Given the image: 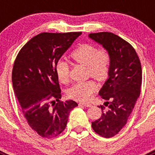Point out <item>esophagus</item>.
<instances>
[{
    "mask_svg": "<svg viewBox=\"0 0 155 155\" xmlns=\"http://www.w3.org/2000/svg\"><path fill=\"white\" fill-rule=\"evenodd\" d=\"M81 105H84V106H85V107H91V104L89 103V102H81V103H80Z\"/></svg>",
    "mask_w": 155,
    "mask_h": 155,
    "instance_id": "obj_1",
    "label": "esophagus"
}]
</instances>
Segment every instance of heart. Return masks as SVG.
I'll return each mask as SVG.
<instances>
[{"mask_svg":"<svg viewBox=\"0 0 155 155\" xmlns=\"http://www.w3.org/2000/svg\"><path fill=\"white\" fill-rule=\"evenodd\" d=\"M71 57L79 64L87 66V73L97 81H105L109 75L112 57L105 48L99 49L93 44L83 43L75 48ZM56 74L61 83L67 84L70 79L69 64L64 60H59L56 64ZM97 85L92 80L76 83L68 90V94L73 99L88 101L96 91Z\"/></svg>","mask_w":155,"mask_h":155,"instance_id":"1","label":"heart"}]
</instances>
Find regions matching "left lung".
I'll list each match as a JSON object with an SVG mask.
<instances>
[{"label": "left lung", "instance_id": "left-lung-1", "mask_svg": "<svg viewBox=\"0 0 155 155\" xmlns=\"http://www.w3.org/2000/svg\"><path fill=\"white\" fill-rule=\"evenodd\" d=\"M88 36L110 53L112 64L109 78L98 92L106 100L109 109L91 123L94 131L102 137L118 134L127 124L140 93L141 64L137 53L128 42L112 32L91 33Z\"/></svg>", "mask_w": 155, "mask_h": 155}]
</instances>
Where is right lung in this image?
Returning a JSON list of instances; mask_svg holds the SVG:
<instances>
[{"mask_svg": "<svg viewBox=\"0 0 155 155\" xmlns=\"http://www.w3.org/2000/svg\"><path fill=\"white\" fill-rule=\"evenodd\" d=\"M81 31L42 32L31 38L18 53L12 85L28 124L42 137H56L65 130L69 113L78 103L61 101L56 74L57 61Z\"/></svg>", "mask_w": 155, "mask_h": 155, "instance_id": "right-lung-1", "label": "right lung"}]
</instances>
